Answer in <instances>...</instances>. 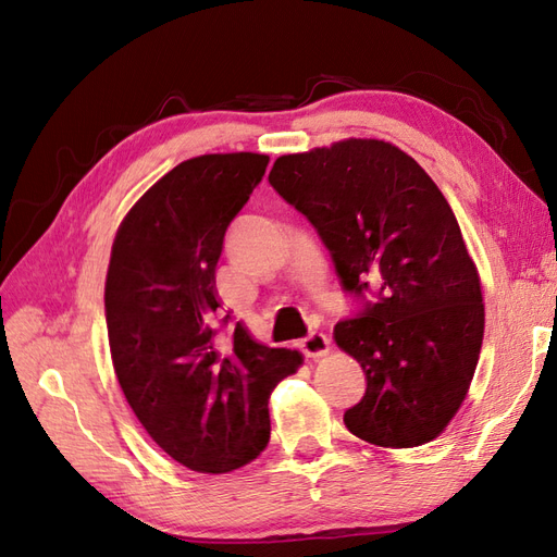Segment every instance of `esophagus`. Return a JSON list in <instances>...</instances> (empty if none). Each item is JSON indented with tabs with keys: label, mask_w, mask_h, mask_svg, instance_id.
<instances>
[{
	"label": "esophagus",
	"mask_w": 557,
	"mask_h": 557,
	"mask_svg": "<svg viewBox=\"0 0 557 557\" xmlns=\"http://www.w3.org/2000/svg\"><path fill=\"white\" fill-rule=\"evenodd\" d=\"M299 348H301V352H305L307 358H320V356H325V352L330 350V339H327L323 332H311V334L305 336V339L299 342Z\"/></svg>",
	"instance_id": "34e87169"
}]
</instances>
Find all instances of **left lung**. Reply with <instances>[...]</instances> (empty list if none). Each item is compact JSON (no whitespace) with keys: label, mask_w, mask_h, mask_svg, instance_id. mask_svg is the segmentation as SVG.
Returning <instances> with one entry per match:
<instances>
[{"label":"left lung","mask_w":557,"mask_h":557,"mask_svg":"<svg viewBox=\"0 0 557 557\" xmlns=\"http://www.w3.org/2000/svg\"><path fill=\"white\" fill-rule=\"evenodd\" d=\"M269 183L313 225L358 301L334 327L367 376L346 428L385 448L432 442L469 391L485 323L446 197L411 156L379 139L283 156Z\"/></svg>","instance_id":"left-lung-1"}]
</instances>
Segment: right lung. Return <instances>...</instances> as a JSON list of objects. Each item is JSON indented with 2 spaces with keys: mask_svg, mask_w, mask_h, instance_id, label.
Here are the masks:
<instances>
[{
  "mask_svg": "<svg viewBox=\"0 0 557 557\" xmlns=\"http://www.w3.org/2000/svg\"><path fill=\"white\" fill-rule=\"evenodd\" d=\"M269 164L260 153L185 160L150 188L115 234L104 288L117 383L170 458L201 474L250 462L269 442V395L297 372L290 348L215 325L225 232Z\"/></svg>",
  "mask_w": 557,
  "mask_h": 557,
  "instance_id": "obj_1",
  "label": "right lung"
}]
</instances>
